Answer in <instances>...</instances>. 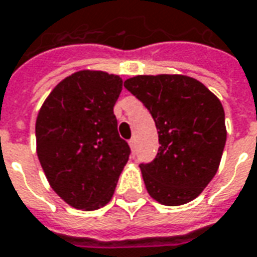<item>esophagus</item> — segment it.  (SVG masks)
Returning <instances> with one entry per match:
<instances>
[{
  "mask_svg": "<svg viewBox=\"0 0 257 257\" xmlns=\"http://www.w3.org/2000/svg\"><path fill=\"white\" fill-rule=\"evenodd\" d=\"M128 146H130V149H132L133 154H134V151H136V139H132V140L128 141Z\"/></svg>",
  "mask_w": 257,
  "mask_h": 257,
  "instance_id": "obj_1",
  "label": "esophagus"
}]
</instances>
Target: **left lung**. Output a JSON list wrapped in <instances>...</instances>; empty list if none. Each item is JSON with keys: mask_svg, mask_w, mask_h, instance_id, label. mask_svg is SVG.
<instances>
[{"mask_svg": "<svg viewBox=\"0 0 257 257\" xmlns=\"http://www.w3.org/2000/svg\"><path fill=\"white\" fill-rule=\"evenodd\" d=\"M124 87L149 108L158 130L157 157L140 164L150 197L168 206L195 199L215 177L225 149L221 100L184 75H139Z\"/></svg>", "mask_w": 257, "mask_h": 257, "instance_id": "obj_1", "label": "left lung"}]
</instances>
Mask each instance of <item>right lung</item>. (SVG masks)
<instances>
[{
  "label": "right lung",
  "instance_id": "obj_1",
  "mask_svg": "<svg viewBox=\"0 0 257 257\" xmlns=\"http://www.w3.org/2000/svg\"><path fill=\"white\" fill-rule=\"evenodd\" d=\"M117 75L79 70L55 86L38 113L36 154L49 185L66 204L94 211L107 204L128 161L113 107Z\"/></svg>",
  "mask_w": 257,
  "mask_h": 257
}]
</instances>
